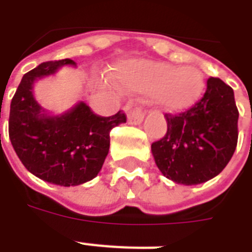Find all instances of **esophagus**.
Wrapping results in <instances>:
<instances>
[{"instance_id": "34e87169", "label": "esophagus", "mask_w": 252, "mask_h": 252, "mask_svg": "<svg viewBox=\"0 0 252 252\" xmlns=\"http://www.w3.org/2000/svg\"><path fill=\"white\" fill-rule=\"evenodd\" d=\"M144 120V111L141 107H134L128 111V123L129 124H140Z\"/></svg>"}]
</instances>
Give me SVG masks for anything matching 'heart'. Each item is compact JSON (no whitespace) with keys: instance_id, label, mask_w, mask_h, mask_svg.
<instances>
[{"instance_id":"heart-1","label":"heart","mask_w":252,"mask_h":252,"mask_svg":"<svg viewBox=\"0 0 252 252\" xmlns=\"http://www.w3.org/2000/svg\"><path fill=\"white\" fill-rule=\"evenodd\" d=\"M116 78L129 90L152 93L162 110L180 112L197 102L204 77L193 66H175L161 61H133L118 69Z\"/></svg>"}]
</instances>
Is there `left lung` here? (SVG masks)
Segmentation results:
<instances>
[{"label":"left lung","mask_w":252,"mask_h":252,"mask_svg":"<svg viewBox=\"0 0 252 252\" xmlns=\"http://www.w3.org/2000/svg\"><path fill=\"white\" fill-rule=\"evenodd\" d=\"M165 116L167 132L152 144L162 174L186 186L219 175L238 142L239 112L233 89L220 78L209 77L203 98L189 110Z\"/></svg>","instance_id":"obj_1"}]
</instances>
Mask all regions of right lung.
I'll return each mask as SVG.
<instances>
[{"label": "right lung", "instance_id": "obj_1", "mask_svg": "<svg viewBox=\"0 0 252 252\" xmlns=\"http://www.w3.org/2000/svg\"><path fill=\"white\" fill-rule=\"evenodd\" d=\"M70 59L47 61L23 76L9 116V137L23 166L37 178L57 186H78L94 179L108 149L110 132L126 122L123 111L104 118L84 102L61 116H49L35 100L33 82L56 73Z\"/></svg>", "mask_w": 252, "mask_h": 252}]
</instances>
